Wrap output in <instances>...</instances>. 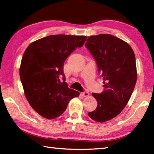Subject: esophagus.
<instances>
[{"mask_svg":"<svg viewBox=\"0 0 154 154\" xmlns=\"http://www.w3.org/2000/svg\"><path fill=\"white\" fill-rule=\"evenodd\" d=\"M82 96L84 97H88V96H89V93L87 92H82Z\"/></svg>","mask_w":154,"mask_h":154,"instance_id":"obj_1","label":"esophagus"}]
</instances>
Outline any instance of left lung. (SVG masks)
I'll return each instance as SVG.
<instances>
[{
	"label": "left lung",
	"mask_w": 154,
	"mask_h": 154,
	"mask_svg": "<svg viewBox=\"0 0 154 154\" xmlns=\"http://www.w3.org/2000/svg\"><path fill=\"white\" fill-rule=\"evenodd\" d=\"M85 46L96 60L105 87L101 94H92L97 106L88 115L103 123L116 117L128 103L137 81L136 57L126 42L109 34L89 36Z\"/></svg>",
	"instance_id": "1"
}]
</instances>
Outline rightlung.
I'll return each instance as SVG.
<instances>
[{
	"label": "right lung",
	"mask_w": 154,
	"mask_h": 154,
	"mask_svg": "<svg viewBox=\"0 0 154 154\" xmlns=\"http://www.w3.org/2000/svg\"><path fill=\"white\" fill-rule=\"evenodd\" d=\"M86 39V36L50 35L33 42L26 49L20 67V80L26 99L42 117H58L69 101L80 95L68 88L63 69L67 57L82 48Z\"/></svg>",
	"instance_id": "1"
}]
</instances>
